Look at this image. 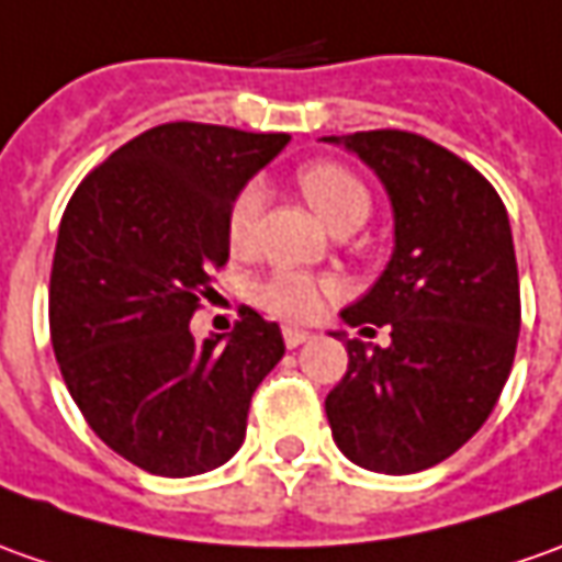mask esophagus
<instances>
[{
	"label": "esophagus",
	"mask_w": 562,
	"mask_h": 562,
	"mask_svg": "<svg viewBox=\"0 0 562 562\" xmlns=\"http://www.w3.org/2000/svg\"><path fill=\"white\" fill-rule=\"evenodd\" d=\"M307 338H311V331L307 329H295V326H285V329H282V341H285V347L304 345Z\"/></svg>",
	"instance_id": "1"
}]
</instances>
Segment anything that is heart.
<instances>
[{"mask_svg":"<svg viewBox=\"0 0 562 562\" xmlns=\"http://www.w3.org/2000/svg\"><path fill=\"white\" fill-rule=\"evenodd\" d=\"M297 187L304 193V200L311 202V209L319 215L323 224H329L331 231L338 227H360L369 209L372 196L369 187L362 184L357 171H350L341 162L331 159H316L297 169ZM265 209V190L261 184H246L231 202L227 212V246L233 255H246L255 246L258 236V217ZM335 280L329 277H316L307 270L295 267H280L270 277L258 282L255 289V304L277 319L285 323H301L319 313L323 301L335 295Z\"/></svg>","mask_w":562,"mask_h":562,"instance_id":"heart-1","label":"heart"}]
</instances>
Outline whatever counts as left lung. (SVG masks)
<instances>
[{
    "mask_svg": "<svg viewBox=\"0 0 562 562\" xmlns=\"http://www.w3.org/2000/svg\"><path fill=\"white\" fill-rule=\"evenodd\" d=\"M326 140L375 169L396 224L387 270L341 313L362 331L387 326L391 347L347 338V372L326 396L331 437L366 471H425L483 427L514 366L520 277L505 202L471 162L415 132Z\"/></svg>",
    "mask_w": 562,
    "mask_h": 562,
    "instance_id": "obj_1",
    "label": "left lung"
}]
</instances>
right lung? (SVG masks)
<instances>
[{"label":"right lung","mask_w":562,"mask_h":562,"mask_svg":"<svg viewBox=\"0 0 562 562\" xmlns=\"http://www.w3.org/2000/svg\"><path fill=\"white\" fill-rule=\"evenodd\" d=\"M285 140L166 122L91 169L64 209L52 347L82 418L140 471L221 468L243 446L251 393L285 353L280 326L251 307L227 341L190 335L231 255L233 196Z\"/></svg>","instance_id":"obj_1"}]
</instances>
